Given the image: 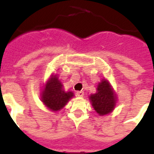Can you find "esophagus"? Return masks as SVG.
I'll return each mask as SVG.
<instances>
[{
  "label": "esophagus",
  "instance_id": "esophagus-1",
  "mask_svg": "<svg viewBox=\"0 0 154 154\" xmlns=\"http://www.w3.org/2000/svg\"><path fill=\"white\" fill-rule=\"evenodd\" d=\"M77 97H83L84 96V92L82 91H77Z\"/></svg>",
  "mask_w": 154,
  "mask_h": 154
}]
</instances>
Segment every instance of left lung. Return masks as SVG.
<instances>
[{
    "label": "left lung",
    "instance_id": "1",
    "mask_svg": "<svg viewBox=\"0 0 154 154\" xmlns=\"http://www.w3.org/2000/svg\"><path fill=\"white\" fill-rule=\"evenodd\" d=\"M97 92L90 96V100L95 110L100 116H104L112 111L116 106V95L106 80H102L98 84Z\"/></svg>",
    "mask_w": 154,
    "mask_h": 154
}]
</instances>
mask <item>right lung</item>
Returning <instances> with one entry per match:
<instances>
[{"mask_svg": "<svg viewBox=\"0 0 154 154\" xmlns=\"http://www.w3.org/2000/svg\"><path fill=\"white\" fill-rule=\"evenodd\" d=\"M73 97L72 91L65 92L63 85L55 75L48 80L42 94V100L44 105L54 111L61 110Z\"/></svg>", "mask_w": 154, "mask_h": 154, "instance_id": "right-lung-1", "label": "right lung"}]
</instances>
